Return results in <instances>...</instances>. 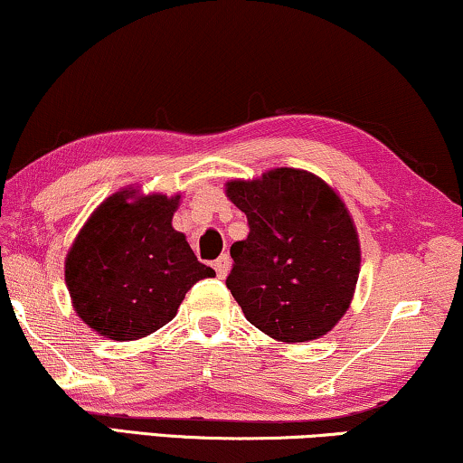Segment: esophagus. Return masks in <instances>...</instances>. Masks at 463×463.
<instances>
[{
	"label": "esophagus",
	"instance_id": "obj_1",
	"mask_svg": "<svg viewBox=\"0 0 463 463\" xmlns=\"http://www.w3.org/2000/svg\"><path fill=\"white\" fill-rule=\"evenodd\" d=\"M213 269H216V275L220 277V279H224L226 275H229V270H231V258H229V253H222V256H220L216 262H213Z\"/></svg>",
	"mask_w": 463,
	"mask_h": 463
}]
</instances>
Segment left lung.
<instances>
[{
  "label": "left lung",
  "mask_w": 463,
  "mask_h": 463,
  "mask_svg": "<svg viewBox=\"0 0 463 463\" xmlns=\"http://www.w3.org/2000/svg\"><path fill=\"white\" fill-rule=\"evenodd\" d=\"M226 194L250 234L231 247L226 288L247 321L281 342H308L348 310L361 250L340 197L321 178L279 167L262 180H234Z\"/></svg>",
  "instance_id": "obj_1"
}]
</instances>
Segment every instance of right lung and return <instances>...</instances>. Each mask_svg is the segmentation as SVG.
<instances>
[{"label":"right lung","instance_id":"1","mask_svg":"<svg viewBox=\"0 0 463 463\" xmlns=\"http://www.w3.org/2000/svg\"><path fill=\"white\" fill-rule=\"evenodd\" d=\"M109 197L71 247L64 279L77 315L110 340H138L175 317L186 291L216 275L172 229L178 197Z\"/></svg>","mask_w":463,"mask_h":463}]
</instances>
